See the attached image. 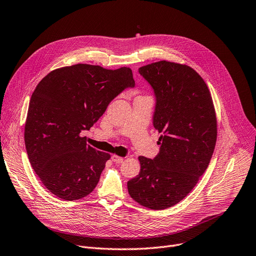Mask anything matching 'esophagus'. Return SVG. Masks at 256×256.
I'll return each instance as SVG.
<instances>
[{
  "label": "esophagus",
  "mask_w": 256,
  "mask_h": 256,
  "mask_svg": "<svg viewBox=\"0 0 256 256\" xmlns=\"http://www.w3.org/2000/svg\"><path fill=\"white\" fill-rule=\"evenodd\" d=\"M111 159H112L113 162H115V164H122V161H124V158H122V157H120V156H118V155H113V156L111 157Z\"/></svg>",
  "instance_id": "1"
}]
</instances>
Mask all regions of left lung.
I'll use <instances>...</instances> for the list:
<instances>
[{"instance_id": "1", "label": "left lung", "mask_w": 256, "mask_h": 256, "mask_svg": "<svg viewBox=\"0 0 256 256\" xmlns=\"http://www.w3.org/2000/svg\"><path fill=\"white\" fill-rule=\"evenodd\" d=\"M151 86L153 126L160 149L138 157L141 170L128 182L130 197L150 209H166L187 196L210 162L216 142V118L210 92L187 65L159 61L138 68Z\"/></svg>"}]
</instances>
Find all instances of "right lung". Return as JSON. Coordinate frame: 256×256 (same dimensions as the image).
I'll list each match as a JSON object with an SVG mask.
<instances>
[{
    "label": "right lung",
    "mask_w": 256,
    "mask_h": 256,
    "mask_svg": "<svg viewBox=\"0 0 256 256\" xmlns=\"http://www.w3.org/2000/svg\"><path fill=\"white\" fill-rule=\"evenodd\" d=\"M132 70L76 64L46 76L34 90L24 128L30 164L52 194L78 200L97 186L110 155L86 143L110 102L134 88Z\"/></svg>",
    "instance_id": "obj_1"
}]
</instances>
